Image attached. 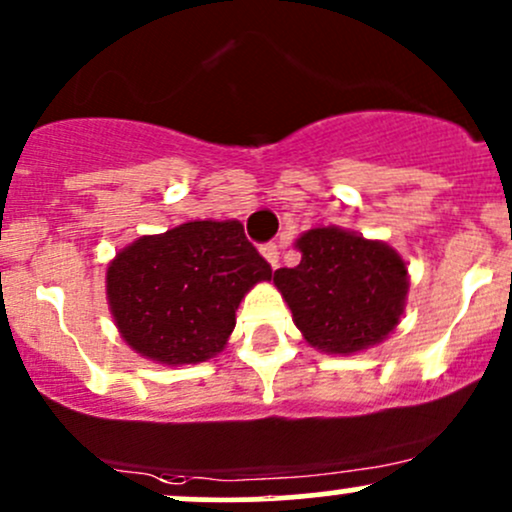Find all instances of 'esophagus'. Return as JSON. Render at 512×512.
Instances as JSON below:
<instances>
[{
    "mask_svg": "<svg viewBox=\"0 0 512 512\" xmlns=\"http://www.w3.org/2000/svg\"><path fill=\"white\" fill-rule=\"evenodd\" d=\"M260 252H262V257H265V260L269 262V265H272V267L279 265V247L277 245H274V243L262 245Z\"/></svg>",
    "mask_w": 512,
    "mask_h": 512,
    "instance_id": "obj_1",
    "label": "esophagus"
}]
</instances>
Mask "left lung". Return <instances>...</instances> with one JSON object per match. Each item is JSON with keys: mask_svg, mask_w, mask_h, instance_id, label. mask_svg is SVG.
Here are the masks:
<instances>
[{"mask_svg": "<svg viewBox=\"0 0 512 512\" xmlns=\"http://www.w3.org/2000/svg\"><path fill=\"white\" fill-rule=\"evenodd\" d=\"M296 247L301 262L277 269L274 284L313 347L350 355L396 328L408 291L396 250L340 228L308 230Z\"/></svg>", "mask_w": 512, "mask_h": 512, "instance_id": "8db88e82", "label": "left lung"}]
</instances>
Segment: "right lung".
<instances>
[{"mask_svg": "<svg viewBox=\"0 0 512 512\" xmlns=\"http://www.w3.org/2000/svg\"><path fill=\"white\" fill-rule=\"evenodd\" d=\"M265 279L272 267L238 221H192L119 252L106 294L133 350L162 364H194L223 350L235 308Z\"/></svg>", "mask_w": 512, "mask_h": 512, "instance_id": "right-lung-1", "label": "right lung"}]
</instances>
